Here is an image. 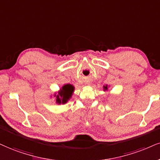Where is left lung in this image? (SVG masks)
Wrapping results in <instances>:
<instances>
[{"label": "left lung", "mask_w": 160, "mask_h": 160, "mask_svg": "<svg viewBox=\"0 0 160 160\" xmlns=\"http://www.w3.org/2000/svg\"><path fill=\"white\" fill-rule=\"evenodd\" d=\"M103 90H104V91H108V84H106L105 86H103Z\"/></svg>", "instance_id": "1"}]
</instances>
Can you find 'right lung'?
I'll use <instances>...</instances> for the list:
<instances>
[{"mask_svg":"<svg viewBox=\"0 0 160 160\" xmlns=\"http://www.w3.org/2000/svg\"><path fill=\"white\" fill-rule=\"evenodd\" d=\"M74 89L75 88L72 84H64L62 88V89L59 90L58 94H54V96H56V103L58 104L67 103L68 100H70V98L72 97Z\"/></svg>","mask_w":160,"mask_h":160,"instance_id":"add662e5","label":"right lung"}]
</instances>
